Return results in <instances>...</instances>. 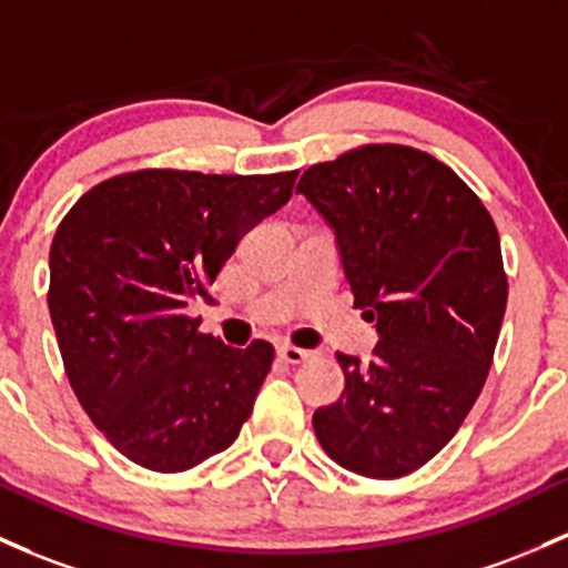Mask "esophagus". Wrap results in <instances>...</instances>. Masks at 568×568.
Returning <instances> with one entry per match:
<instances>
[{"label":"esophagus","instance_id":"obj_1","mask_svg":"<svg viewBox=\"0 0 568 568\" xmlns=\"http://www.w3.org/2000/svg\"><path fill=\"white\" fill-rule=\"evenodd\" d=\"M277 353L285 364H304L307 358H313V353L304 351V347H296V345H280Z\"/></svg>","mask_w":568,"mask_h":568}]
</instances>
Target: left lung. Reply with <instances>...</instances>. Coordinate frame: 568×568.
<instances>
[{"instance_id":"1","label":"left lung","mask_w":568,"mask_h":568,"mask_svg":"<svg viewBox=\"0 0 568 568\" xmlns=\"http://www.w3.org/2000/svg\"><path fill=\"white\" fill-rule=\"evenodd\" d=\"M296 193L334 226L379 332L372 364L336 353L345 390L315 436L355 475L404 477L456 436L494 364L509 291L496 223L445 161L394 142L313 164Z\"/></svg>"}]
</instances>
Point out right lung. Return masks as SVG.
Returning a JSON list of instances; mask_svg holds the SVG:
<instances>
[{"mask_svg": "<svg viewBox=\"0 0 568 568\" xmlns=\"http://www.w3.org/2000/svg\"><path fill=\"white\" fill-rule=\"evenodd\" d=\"M296 174L123 172L61 217L48 285L61 361L93 426L134 464L193 469L251 417L274 347L223 345L185 307L210 298L240 236L288 202Z\"/></svg>", "mask_w": 568, "mask_h": 568, "instance_id": "obj_1", "label": "right lung"}]
</instances>
